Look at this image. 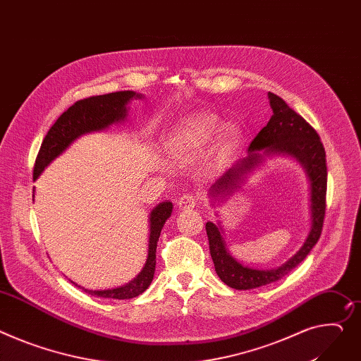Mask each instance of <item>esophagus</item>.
<instances>
[{"instance_id": "34e87169", "label": "esophagus", "mask_w": 361, "mask_h": 361, "mask_svg": "<svg viewBox=\"0 0 361 361\" xmlns=\"http://www.w3.org/2000/svg\"><path fill=\"white\" fill-rule=\"evenodd\" d=\"M200 195H197V193H185V195H182L179 200H178V207L180 209H189V208H193L198 201H200Z\"/></svg>"}]
</instances>
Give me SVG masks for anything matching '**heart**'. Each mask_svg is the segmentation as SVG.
Returning <instances> with one entry per match:
<instances>
[{
    "instance_id": "1",
    "label": "heart",
    "mask_w": 361,
    "mask_h": 361,
    "mask_svg": "<svg viewBox=\"0 0 361 361\" xmlns=\"http://www.w3.org/2000/svg\"><path fill=\"white\" fill-rule=\"evenodd\" d=\"M223 121L212 113H195L182 120L171 133L164 145V152L173 161H186L198 154L219 134V143L223 146L233 145L240 131L234 126L226 127Z\"/></svg>"
}]
</instances>
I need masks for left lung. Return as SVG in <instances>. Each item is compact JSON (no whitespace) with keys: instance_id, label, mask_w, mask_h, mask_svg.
Here are the masks:
<instances>
[{"instance_id":"1","label":"left lung","mask_w":361,"mask_h":361,"mask_svg":"<svg viewBox=\"0 0 361 361\" xmlns=\"http://www.w3.org/2000/svg\"><path fill=\"white\" fill-rule=\"evenodd\" d=\"M267 95L273 109V116L270 117L267 126L259 131L250 146H248L250 154L240 159L233 164V168L218 178V180L212 185V190L215 195L233 192V189L238 186V182H241V176L248 171H252L257 163H260L262 156L257 153V150L264 149L266 153L290 154L302 163L311 180L312 226L307 241H305L300 250L290 260L277 269L257 270L244 267L237 263V260H234L227 252L218 227L212 223H207L205 230L215 271L219 276V279L227 286L238 290L255 289L273 283L290 273L292 269H295L307 257L314 245L318 243L325 218L326 159L319 135L315 128L302 116L295 113L281 97H277L273 92H269Z\"/></svg>"}]
</instances>
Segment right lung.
<instances>
[{
    "label": "right lung",
    "mask_w": 361,
    "mask_h": 361,
    "mask_svg": "<svg viewBox=\"0 0 361 361\" xmlns=\"http://www.w3.org/2000/svg\"><path fill=\"white\" fill-rule=\"evenodd\" d=\"M135 95L133 91H120L111 92L105 95H97L76 101L69 106L65 113L56 120L46 137L36 157L33 179L36 180L39 175L44 171L46 166L58 157L73 140L79 135L104 130L113 123L121 121L127 116V102ZM35 197V195H33ZM172 202L159 204L150 214V237H149V256L143 270L140 271L134 281L126 286L108 290H88L87 293L99 296V298H113V299H131L142 295L152 283L156 267V247L161 233V228L172 214Z\"/></svg>",
    "instance_id": "obj_1"
}]
</instances>
